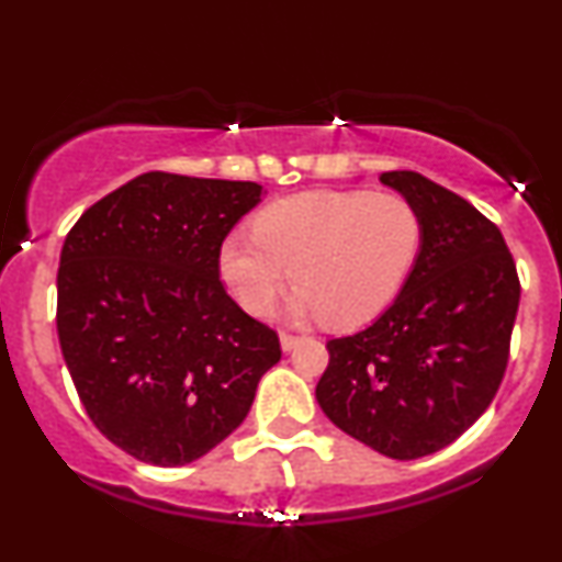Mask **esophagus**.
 <instances>
[{"mask_svg":"<svg viewBox=\"0 0 562 562\" xmlns=\"http://www.w3.org/2000/svg\"><path fill=\"white\" fill-rule=\"evenodd\" d=\"M303 342V337H299V335H288V333H282L280 335V346H282V350H285V353H290V350H295Z\"/></svg>","mask_w":562,"mask_h":562,"instance_id":"1","label":"esophagus"}]
</instances>
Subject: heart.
<instances>
[{
  "instance_id": "1",
  "label": "heart",
  "mask_w": 562,
  "mask_h": 562,
  "mask_svg": "<svg viewBox=\"0 0 562 562\" xmlns=\"http://www.w3.org/2000/svg\"><path fill=\"white\" fill-rule=\"evenodd\" d=\"M422 246L424 216L401 193L306 191L263 206L254 235H227L220 277L254 316H267L293 280V319L356 327L395 301Z\"/></svg>"
}]
</instances>
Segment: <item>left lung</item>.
<instances>
[{
    "label": "left lung",
    "instance_id": "8db88e82",
    "mask_svg": "<svg viewBox=\"0 0 562 562\" xmlns=\"http://www.w3.org/2000/svg\"><path fill=\"white\" fill-rule=\"evenodd\" d=\"M380 182L422 212V254L380 319L327 342L316 401L358 442L414 461L448 448L490 408L520 285L503 233L469 201L411 170Z\"/></svg>",
    "mask_w": 562,
    "mask_h": 562
}]
</instances>
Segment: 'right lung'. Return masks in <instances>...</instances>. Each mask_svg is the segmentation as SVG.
I'll return each instance as SVG.
<instances>
[{
  "label": "right lung",
  "mask_w": 562,
  "mask_h": 562,
  "mask_svg": "<svg viewBox=\"0 0 562 562\" xmlns=\"http://www.w3.org/2000/svg\"><path fill=\"white\" fill-rule=\"evenodd\" d=\"M259 182L146 172L67 233L57 335L86 414L151 465H186L240 427L280 361L274 329L220 282V246Z\"/></svg>",
  "instance_id": "add662e5"
}]
</instances>
